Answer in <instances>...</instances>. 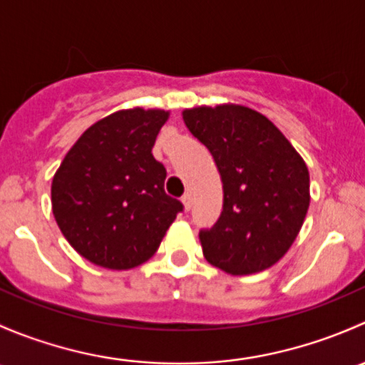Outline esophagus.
Instances as JSON below:
<instances>
[{
  "label": "esophagus",
  "instance_id": "obj_1",
  "mask_svg": "<svg viewBox=\"0 0 365 365\" xmlns=\"http://www.w3.org/2000/svg\"><path fill=\"white\" fill-rule=\"evenodd\" d=\"M182 203H183V208L189 212L190 206H192V197H190V194H183L182 196Z\"/></svg>",
  "mask_w": 365,
  "mask_h": 365
}]
</instances>
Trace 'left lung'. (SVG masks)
I'll return each instance as SVG.
<instances>
[{
	"instance_id": "obj_1",
	"label": "left lung",
	"mask_w": 365,
	"mask_h": 365,
	"mask_svg": "<svg viewBox=\"0 0 365 365\" xmlns=\"http://www.w3.org/2000/svg\"><path fill=\"white\" fill-rule=\"evenodd\" d=\"M183 121L222 180V213L200 231L206 261L231 275L267 270L288 252L307 215L304 159L267 116L245 106L185 109Z\"/></svg>"
}]
</instances>
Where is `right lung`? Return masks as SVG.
<instances>
[{
	"label": "right lung",
	"mask_w": 365,
	"mask_h": 365,
	"mask_svg": "<svg viewBox=\"0 0 365 365\" xmlns=\"http://www.w3.org/2000/svg\"><path fill=\"white\" fill-rule=\"evenodd\" d=\"M169 113L123 109L91 125L68 150L51 185L53 213L88 261L128 270L148 261L183 205L164 190L152 148Z\"/></svg>",
	"instance_id": "1"
}]
</instances>
